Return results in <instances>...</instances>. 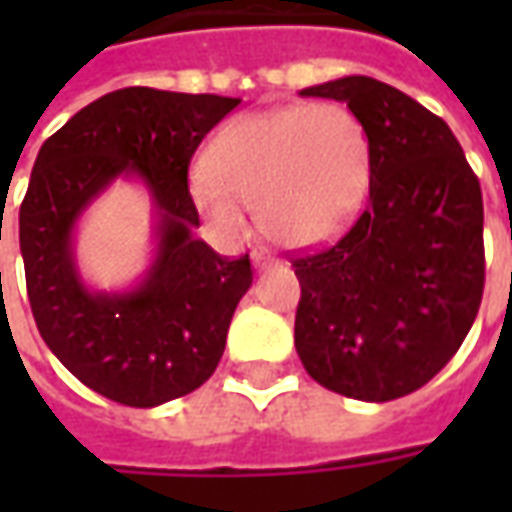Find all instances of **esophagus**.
<instances>
[{"label":"esophagus","instance_id":"obj_1","mask_svg":"<svg viewBox=\"0 0 512 512\" xmlns=\"http://www.w3.org/2000/svg\"><path fill=\"white\" fill-rule=\"evenodd\" d=\"M252 260H255V268H266L277 263V257L271 255V249H266V246H257L255 252H252Z\"/></svg>","mask_w":512,"mask_h":512}]
</instances>
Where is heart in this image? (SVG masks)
<instances>
[{"instance_id": "1", "label": "heart", "mask_w": 512, "mask_h": 512, "mask_svg": "<svg viewBox=\"0 0 512 512\" xmlns=\"http://www.w3.org/2000/svg\"><path fill=\"white\" fill-rule=\"evenodd\" d=\"M191 183L216 227L244 230L246 208L274 241L315 246L354 222L373 183V147L362 120L340 104H293L235 117L205 153Z\"/></svg>"}]
</instances>
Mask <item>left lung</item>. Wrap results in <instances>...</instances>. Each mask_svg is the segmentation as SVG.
Instances as JSON below:
<instances>
[{"label": "left lung", "instance_id": "obj_1", "mask_svg": "<svg viewBox=\"0 0 512 512\" xmlns=\"http://www.w3.org/2000/svg\"><path fill=\"white\" fill-rule=\"evenodd\" d=\"M301 95L345 101L373 147L365 211L337 244L290 260L301 365L337 395H411L455 356L483 301L480 180L450 126L389 84L345 76Z\"/></svg>", "mask_w": 512, "mask_h": 512}]
</instances>
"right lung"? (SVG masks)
I'll use <instances>...</instances> for the list:
<instances>
[{"mask_svg": "<svg viewBox=\"0 0 512 512\" xmlns=\"http://www.w3.org/2000/svg\"><path fill=\"white\" fill-rule=\"evenodd\" d=\"M241 98L126 87L98 98L51 134L18 211L27 296L40 337L84 386L115 403L153 408L213 376L249 255L222 257L194 238L200 216L189 164L205 134ZM120 174L146 183L157 205V257L126 294H95L72 260V227Z\"/></svg>", "mask_w": 512, "mask_h": 512, "instance_id": "obj_1", "label": "right lung"}]
</instances>
